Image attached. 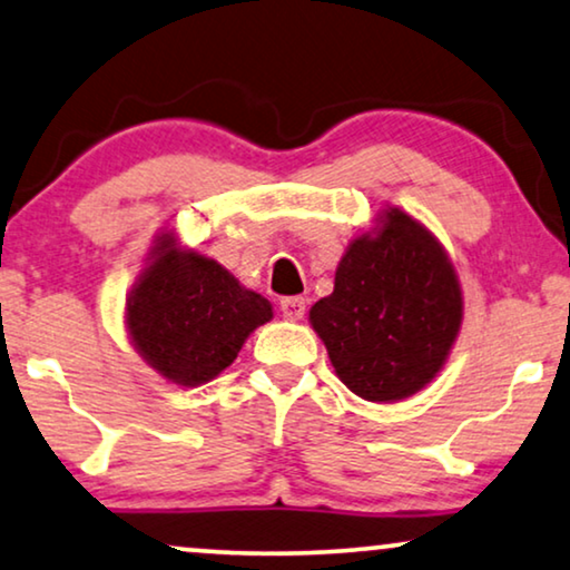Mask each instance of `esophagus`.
Masks as SVG:
<instances>
[{
	"instance_id": "obj_1",
	"label": "esophagus",
	"mask_w": 570,
	"mask_h": 570,
	"mask_svg": "<svg viewBox=\"0 0 570 570\" xmlns=\"http://www.w3.org/2000/svg\"><path fill=\"white\" fill-rule=\"evenodd\" d=\"M279 311H283L285 318L291 322H298L306 314V298H298V295H287V298L279 301Z\"/></svg>"
}]
</instances>
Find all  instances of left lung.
I'll return each mask as SVG.
<instances>
[{
    "label": "left lung",
    "mask_w": 570,
    "mask_h": 570,
    "mask_svg": "<svg viewBox=\"0 0 570 570\" xmlns=\"http://www.w3.org/2000/svg\"><path fill=\"white\" fill-rule=\"evenodd\" d=\"M308 316L350 392L396 402L441 371L462 324V291L439 240L392 207L373 236L350 244L334 293Z\"/></svg>",
    "instance_id": "obj_1"
}]
</instances>
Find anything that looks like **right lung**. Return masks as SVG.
<instances>
[{
  "label": "right lung",
  "instance_id": "add662e5",
  "mask_svg": "<svg viewBox=\"0 0 570 570\" xmlns=\"http://www.w3.org/2000/svg\"><path fill=\"white\" fill-rule=\"evenodd\" d=\"M272 318L259 293L197 252L160 236L153 262L127 298V324L139 355L160 376L199 386L228 368L248 334Z\"/></svg>",
  "mask_w": 570,
  "mask_h": 570
}]
</instances>
